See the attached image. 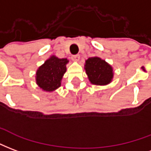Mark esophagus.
<instances>
[{
    "label": "esophagus",
    "instance_id": "1",
    "mask_svg": "<svg viewBox=\"0 0 151 151\" xmlns=\"http://www.w3.org/2000/svg\"><path fill=\"white\" fill-rule=\"evenodd\" d=\"M80 55H76L71 56V59H72V61H75V62L79 61V60H80Z\"/></svg>",
    "mask_w": 151,
    "mask_h": 151
}]
</instances>
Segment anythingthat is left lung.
<instances>
[{"instance_id": "obj_1", "label": "left lung", "mask_w": 151, "mask_h": 151, "mask_svg": "<svg viewBox=\"0 0 151 151\" xmlns=\"http://www.w3.org/2000/svg\"><path fill=\"white\" fill-rule=\"evenodd\" d=\"M84 67L89 81L92 84L106 85L113 80V68L99 57L87 59Z\"/></svg>"}]
</instances>
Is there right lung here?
<instances>
[{
  "label": "right lung",
  "mask_w": 151,
  "mask_h": 151,
  "mask_svg": "<svg viewBox=\"0 0 151 151\" xmlns=\"http://www.w3.org/2000/svg\"><path fill=\"white\" fill-rule=\"evenodd\" d=\"M68 63L67 59L50 56L37 70L36 83L38 87L46 92H52L59 88L67 70L66 64Z\"/></svg>",
  "instance_id": "right-lung-1"
}]
</instances>
